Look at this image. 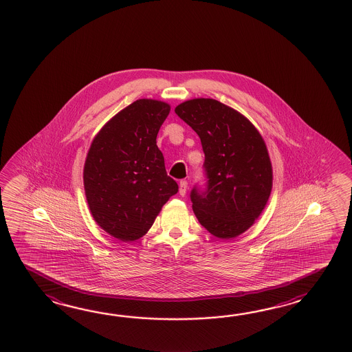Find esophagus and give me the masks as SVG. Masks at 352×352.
Masks as SVG:
<instances>
[{
	"mask_svg": "<svg viewBox=\"0 0 352 352\" xmlns=\"http://www.w3.org/2000/svg\"><path fill=\"white\" fill-rule=\"evenodd\" d=\"M179 195L181 196H185L186 195L187 191V182L186 181H179Z\"/></svg>",
	"mask_w": 352,
	"mask_h": 352,
	"instance_id": "34e87169",
	"label": "esophagus"
}]
</instances>
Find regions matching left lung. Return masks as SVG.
Masks as SVG:
<instances>
[{
  "instance_id": "1",
  "label": "left lung",
  "mask_w": 352,
  "mask_h": 352,
  "mask_svg": "<svg viewBox=\"0 0 352 352\" xmlns=\"http://www.w3.org/2000/svg\"><path fill=\"white\" fill-rule=\"evenodd\" d=\"M201 140L209 185L194 188L199 223L219 239H234L261 217L273 187V167L262 135L245 116L211 98H194L175 108Z\"/></svg>"
}]
</instances>
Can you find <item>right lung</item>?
Masks as SVG:
<instances>
[{
  "label": "right lung",
  "instance_id": "obj_1",
  "mask_svg": "<svg viewBox=\"0 0 352 352\" xmlns=\"http://www.w3.org/2000/svg\"><path fill=\"white\" fill-rule=\"evenodd\" d=\"M170 111L162 100L138 99L113 116L90 143L82 170L88 208L98 226L120 241L146 235L179 191L156 144Z\"/></svg>",
  "mask_w": 352,
  "mask_h": 352
}]
</instances>
